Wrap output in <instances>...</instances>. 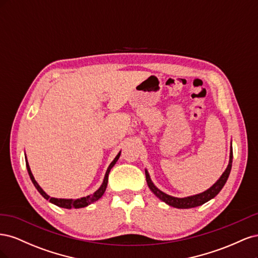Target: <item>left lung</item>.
Returning <instances> with one entry per match:
<instances>
[{
    "label": "left lung",
    "instance_id": "1",
    "mask_svg": "<svg viewBox=\"0 0 258 258\" xmlns=\"http://www.w3.org/2000/svg\"><path fill=\"white\" fill-rule=\"evenodd\" d=\"M231 166H232V148L230 150V156H229V163L227 168L224 171V173L221 175V177L217 179V182L211 186L209 189H207L206 191L198 194V195H194V196H189V197H185V198H176V197H172L170 195H167L163 191L159 190L157 187L154 185V183L152 182V179L150 177V174H148L147 170H145V175H146V182L150 189L157 196L160 200H162L163 202H166L167 205L174 207L177 209H190V208H196L199 207L201 205L206 204L209 200H211L212 198H214L216 195L222 190V188L224 187L225 183L227 182V178L230 174V170H231Z\"/></svg>",
    "mask_w": 258,
    "mask_h": 258
}]
</instances>
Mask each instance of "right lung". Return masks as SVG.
<instances>
[{
	"mask_svg": "<svg viewBox=\"0 0 258 258\" xmlns=\"http://www.w3.org/2000/svg\"><path fill=\"white\" fill-rule=\"evenodd\" d=\"M120 156V152L118 153V155L116 156V157L114 158V160L111 162V165L108 166L107 170H106V173H105V176H104V179H103V183L102 185L100 186V188L93 192L92 195H89V196L87 197H83V198H80V199H58V198H52V197H49L47 194H46L42 188L41 186L37 184V182L35 181V178L32 174V172H31V169L29 167V163H28V160H27V157H26V165H27V170H28V173L30 175V178L31 181H32V183L34 184L35 188L38 190V192H40L42 196L45 198L49 200L51 204L56 205L60 208H64V209H80V208H84V207H87L88 205L92 204V202H95L97 200H99L101 197L103 196V194L106 189V186H107V181H108V173H110L111 169L114 167L115 163L117 162V160H118Z\"/></svg>",
	"mask_w": 258,
	"mask_h": 258,
	"instance_id": "right-lung-1",
	"label": "right lung"
}]
</instances>
